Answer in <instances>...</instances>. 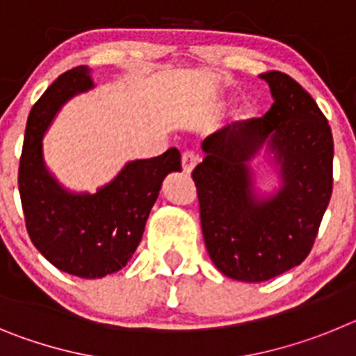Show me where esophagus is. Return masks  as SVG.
<instances>
[{
	"instance_id": "obj_1",
	"label": "esophagus",
	"mask_w": 356,
	"mask_h": 356,
	"mask_svg": "<svg viewBox=\"0 0 356 356\" xmlns=\"http://www.w3.org/2000/svg\"><path fill=\"white\" fill-rule=\"evenodd\" d=\"M197 162H200V156L193 149H187L181 153V168H184V172H187V175L196 168Z\"/></svg>"
}]
</instances>
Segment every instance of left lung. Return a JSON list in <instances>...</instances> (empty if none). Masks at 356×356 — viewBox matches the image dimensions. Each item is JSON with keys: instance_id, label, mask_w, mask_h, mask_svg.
Wrapping results in <instances>:
<instances>
[{"instance_id": "obj_1", "label": "left lung", "mask_w": 356, "mask_h": 356, "mask_svg": "<svg viewBox=\"0 0 356 356\" xmlns=\"http://www.w3.org/2000/svg\"><path fill=\"white\" fill-rule=\"evenodd\" d=\"M275 103L266 115L203 140L193 171L203 238L222 275L266 282L300 266L316 242L333 187V137L312 96L285 72H262ZM270 140L284 187L269 202L250 197L251 156Z\"/></svg>"}]
</instances>
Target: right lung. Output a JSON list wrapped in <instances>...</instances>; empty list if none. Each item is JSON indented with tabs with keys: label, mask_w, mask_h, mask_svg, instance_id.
I'll use <instances>...</instances> for the list:
<instances>
[{
	"label": "right lung",
	"mask_w": 356,
	"mask_h": 356,
	"mask_svg": "<svg viewBox=\"0 0 356 356\" xmlns=\"http://www.w3.org/2000/svg\"><path fill=\"white\" fill-rule=\"evenodd\" d=\"M90 85L87 65H76L31 106L17 184L28 235L44 259L72 276L103 278L131 259L163 178L181 171V163L180 151L171 147L155 159L130 162L94 196L62 191L44 168L42 135L62 103Z\"/></svg>",
	"instance_id": "1"
}]
</instances>
